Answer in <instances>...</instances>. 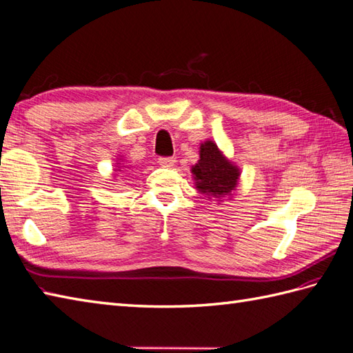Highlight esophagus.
I'll return each instance as SVG.
<instances>
[{
    "instance_id": "1",
    "label": "esophagus",
    "mask_w": 353,
    "mask_h": 353,
    "mask_svg": "<svg viewBox=\"0 0 353 353\" xmlns=\"http://www.w3.org/2000/svg\"><path fill=\"white\" fill-rule=\"evenodd\" d=\"M159 165L162 167H172L176 163V157H159Z\"/></svg>"
}]
</instances>
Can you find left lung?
<instances>
[{"mask_svg":"<svg viewBox=\"0 0 353 353\" xmlns=\"http://www.w3.org/2000/svg\"><path fill=\"white\" fill-rule=\"evenodd\" d=\"M199 154L197 163L191 167L197 191L205 194L208 199H216L219 201L230 199L239 183L241 171L211 139L201 142Z\"/></svg>","mask_w":353,"mask_h":353,"instance_id":"obj_1","label":"left lung"}]
</instances>
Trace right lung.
Here are the masks:
<instances>
[{"label": "right lung", "mask_w": 353, "mask_h": 353, "mask_svg": "<svg viewBox=\"0 0 353 353\" xmlns=\"http://www.w3.org/2000/svg\"><path fill=\"white\" fill-rule=\"evenodd\" d=\"M124 161L123 159H117V163H115V170L114 171H123L125 168V165L123 163Z\"/></svg>", "instance_id": "right-lung-1"}]
</instances>
